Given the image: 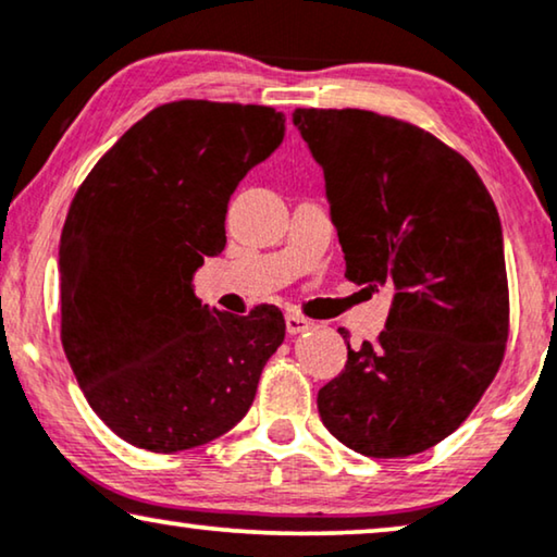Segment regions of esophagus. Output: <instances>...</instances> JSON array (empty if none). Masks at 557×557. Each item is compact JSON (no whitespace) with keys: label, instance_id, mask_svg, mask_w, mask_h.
<instances>
[{"label":"esophagus","instance_id":"obj_1","mask_svg":"<svg viewBox=\"0 0 557 557\" xmlns=\"http://www.w3.org/2000/svg\"><path fill=\"white\" fill-rule=\"evenodd\" d=\"M311 324L309 319H304V317H299V314H286V332L288 334H301V332H307V330H311Z\"/></svg>","mask_w":557,"mask_h":557}]
</instances>
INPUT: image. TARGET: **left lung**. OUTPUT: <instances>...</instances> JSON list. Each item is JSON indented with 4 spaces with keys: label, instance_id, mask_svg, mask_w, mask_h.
Listing matches in <instances>:
<instances>
[{
    "label": "left lung",
    "instance_id": "1",
    "mask_svg": "<svg viewBox=\"0 0 557 557\" xmlns=\"http://www.w3.org/2000/svg\"><path fill=\"white\" fill-rule=\"evenodd\" d=\"M292 119L324 172L345 276L393 286L385 330L347 345L319 416L357 454L425 451L467 421L505 355L499 212L474 166L423 128L360 109Z\"/></svg>",
    "mask_w": 557,
    "mask_h": 557
}]
</instances>
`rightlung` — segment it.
Listing matches in <instances>:
<instances>
[{
    "instance_id": "add662e5",
    "label": "right lung",
    "mask_w": 557,
    "mask_h": 557,
    "mask_svg": "<svg viewBox=\"0 0 557 557\" xmlns=\"http://www.w3.org/2000/svg\"><path fill=\"white\" fill-rule=\"evenodd\" d=\"M269 106H159L106 151L60 235V337L90 408L132 446L174 454L231 431L284 342L276 307L248 317L195 294L225 248L227 202L281 147Z\"/></svg>"
}]
</instances>
